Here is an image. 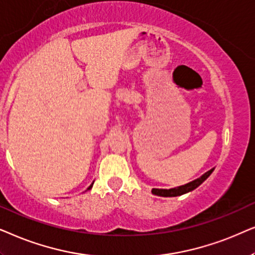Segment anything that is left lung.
I'll return each instance as SVG.
<instances>
[{"instance_id": "left-lung-1", "label": "left lung", "mask_w": 255, "mask_h": 255, "mask_svg": "<svg viewBox=\"0 0 255 255\" xmlns=\"http://www.w3.org/2000/svg\"><path fill=\"white\" fill-rule=\"evenodd\" d=\"M212 171L213 169L206 171L204 175L201 176V177L188 183V184L185 185H181V186H177V188H172V189H152L151 192L156 196H161V197H176V196L184 195V193L190 192L192 191V190H195L196 188H198V186L212 174Z\"/></svg>"}]
</instances>
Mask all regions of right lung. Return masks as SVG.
I'll return each mask as SVG.
<instances>
[{"label": "right lung", "mask_w": 255, "mask_h": 255, "mask_svg": "<svg viewBox=\"0 0 255 255\" xmlns=\"http://www.w3.org/2000/svg\"><path fill=\"white\" fill-rule=\"evenodd\" d=\"M92 186H93V183H92V184H91L90 186H88V188H87V190H91V189H92Z\"/></svg>", "instance_id": "1"}]
</instances>
